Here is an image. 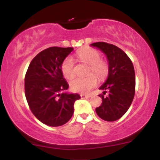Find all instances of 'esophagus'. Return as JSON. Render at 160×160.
I'll return each mask as SVG.
<instances>
[{"instance_id": "esophagus-1", "label": "esophagus", "mask_w": 160, "mask_h": 160, "mask_svg": "<svg viewBox=\"0 0 160 160\" xmlns=\"http://www.w3.org/2000/svg\"><path fill=\"white\" fill-rule=\"evenodd\" d=\"M91 95H84V94H80V98H90Z\"/></svg>"}]
</instances>
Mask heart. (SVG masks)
Returning <instances> with one entry per match:
<instances>
[{
  "label": "heart",
  "mask_w": 160,
  "mask_h": 160,
  "mask_svg": "<svg viewBox=\"0 0 160 160\" xmlns=\"http://www.w3.org/2000/svg\"><path fill=\"white\" fill-rule=\"evenodd\" d=\"M78 56L80 60L89 65V76L87 78H78L71 82V89L80 93H88L98 83L95 74L100 80L108 76L109 65L105 60L101 58V54L97 49L93 48L82 49L78 52ZM61 71L64 78L71 80L75 76V65L71 57H67L62 62Z\"/></svg>",
  "instance_id": "heart-1"
}]
</instances>
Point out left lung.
I'll use <instances>...</instances> for the list:
<instances>
[{
    "label": "left lung",
    "mask_w": 160,
    "mask_h": 160,
    "mask_svg": "<svg viewBox=\"0 0 160 160\" xmlns=\"http://www.w3.org/2000/svg\"><path fill=\"white\" fill-rule=\"evenodd\" d=\"M92 47L104 52L109 61V73L107 80L100 87L104 90L102 103L95 108L96 113L102 120H119L128 111L132 102L135 92V69L131 59L124 51L117 46L96 42ZM108 92L107 97H103Z\"/></svg>",
    "instance_id": "obj_1"
}]
</instances>
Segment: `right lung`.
Listing matches in <instances>:
<instances>
[{
	"instance_id": "add662e5",
	"label": "right lung",
	"mask_w": 160,
	"mask_h": 160,
	"mask_svg": "<svg viewBox=\"0 0 160 160\" xmlns=\"http://www.w3.org/2000/svg\"><path fill=\"white\" fill-rule=\"evenodd\" d=\"M72 47H52L41 51L31 62L25 77V94L37 119L49 126L68 122L78 94L62 92L68 88L61 71L62 62Z\"/></svg>"
}]
</instances>
